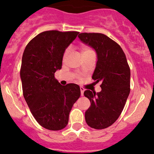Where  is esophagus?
I'll return each mask as SVG.
<instances>
[{
	"label": "esophagus",
	"mask_w": 154,
	"mask_h": 154,
	"mask_svg": "<svg viewBox=\"0 0 154 154\" xmlns=\"http://www.w3.org/2000/svg\"><path fill=\"white\" fill-rule=\"evenodd\" d=\"M80 89H81V96H83V92H84L85 89L83 88V87H80Z\"/></svg>",
	"instance_id": "esophagus-1"
}]
</instances>
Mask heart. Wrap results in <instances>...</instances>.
<instances>
[{"mask_svg": "<svg viewBox=\"0 0 154 154\" xmlns=\"http://www.w3.org/2000/svg\"><path fill=\"white\" fill-rule=\"evenodd\" d=\"M81 55H82L83 56H87V55L90 54H92L93 51L89 47L86 46V45H82V46L81 47ZM68 54V49H66L65 51V52H64L63 54V59H65L66 57L67 56V55Z\"/></svg>", "mask_w": 154, "mask_h": 154, "instance_id": "heart-1", "label": "heart"}]
</instances>
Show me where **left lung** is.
<instances>
[{"label":"left lung","instance_id":"1","mask_svg":"<svg viewBox=\"0 0 154 154\" xmlns=\"http://www.w3.org/2000/svg\"><path fill=\"white\" fill-rule=\"evenodd\" d=\"M79 38L96 50L98 60L92 79L102 82L100 92L84 91L91 102L85 119L91 128L103 129L115 123L124 108L130 93V68L121 47L104 34L81 33Z\"/></svg>","mask_w":154,"mask_h":154}]
</instances>
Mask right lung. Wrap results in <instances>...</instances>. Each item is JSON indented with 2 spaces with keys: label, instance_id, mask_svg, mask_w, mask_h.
Segmentation results:
<instances>
[{
  "label": "right lung",
  "instance_id": "add662e5",
  "mask_svg": "<svg viewBox=\"0 0 154 154\" xmlns=\"http://www.w3.org/2000/svg\"><path fill=\"white\" fill-rule=\"evenodd\" d=\"M79 32L47 31L28 43L22 57L20 79L23 94L32 115L43 128H64L70 111L81 96L79 85H60L55 72L62 67L66 48Z\"/></svg>",
  "mask_w": 154,
  "mask_h": 154
}]
</instances>
